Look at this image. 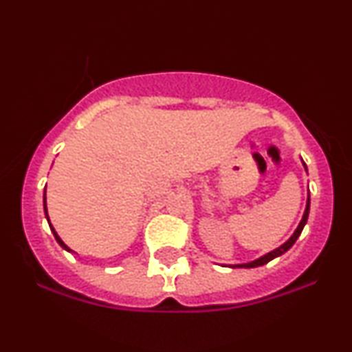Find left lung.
I'll use <instances>...</instances> for the list:
<instances>
[{
  "mask_svg": "<svg viewBox=\"0 0 352 352\" xmlns=\"http://www.w3.org/2000/svg\"><path fill=\"white\" fill-rule=\"evenodd\" d=\"M302 165H305V168H306V164H305V162H302ZM306 172H308V168H306ZM308 215H309V195H308V200H306V208H305V213H302V218H301L300 225H298V228L294 230V233H293L292 236H289V240H288V241H285V243H283L281 246H278V248H274L273 252L266 253V254H263V256H260V258H256V260L250 261V263L230 265V266H232V268H256V266H263V265L268 263V261L274 260V258L281 256L283 253H286V252H288L289 248H292V246L294 245V241L298 240V236L301 235L302 228H305L306 221H308Z\"/></svg>",
  "mask_w": 352,
  "mask_h": 352,
  "instance_id": "left-lung-1",
  "label": "left lung"
}]
</instances>
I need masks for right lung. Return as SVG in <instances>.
Listing matches in <instances>:
<instances>
[{"label": "right lung", "instance_id": "obj_1", "mask_svg": "<svg viewBox=\"0 0 352 352\" xmlns=\"http://www.w3.org/2000/svg\"><path fill=\"white\" fill-rule=\"evenodd\" d=\"M43 201H44V213H46V218H47V223H50V228H51V232H52V233H54V238H56V241H58V243H59L60 246H63V248H64V250H67V252H72V250L69 248V246H67L66 243H64V241H63V240H60V238H59V235H58V233H56V230H54V227H52V225H51V221H50V215H47V207H46V190H44V197H43Z\"/></svg>", "mask_w": 352, "mask_h": 352}]
</instances>
